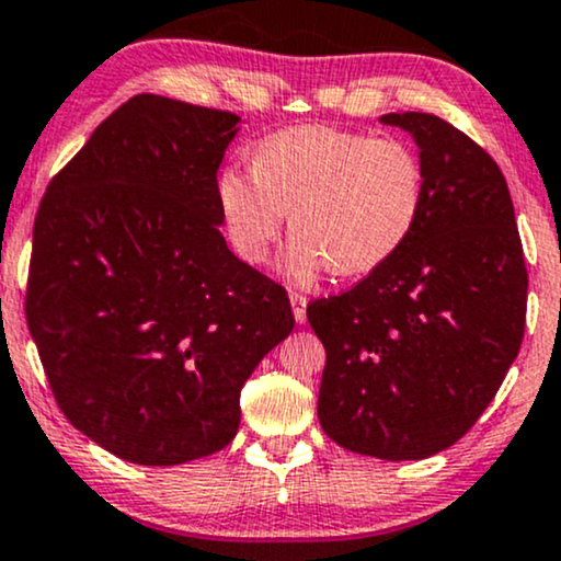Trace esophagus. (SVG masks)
<instances>
[{"label":"esophagus","mask_w":561,"mask_h":561,"mask_svg":"<svg viewBox=\"0 0 561 561\" xmlns=\"http://www.w3.org/2000/svg\"><path fill=\"white\" fill-rule=\"evenodd\" d=\"M289 302H293V313H295V321H298V324H306V306H308L306 295H300V293H293V295H289Z\"/></svg>","instance_id":"obj_1"}]
</instances>
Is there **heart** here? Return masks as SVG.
Wrapping results in <instances>:
<instances>
[{"label":"heart","mask_w":561,"mask_h":561,"mask_svg":"<svg viewBox=\"0 0 561 561\" xmlns=\"http://www.w3.org/2000/svg\"><path fill=\"white\" fill-rule=\"evenodd\" d=\"M216 197L242 261L266 259L289 214L300 237L289 272L300 279L321 268L362 276L396 259L420 227L427 176L403 139L308 124L261 139L253 173L221 171Z\"/></svg>","instance_id":"1"}]
</instances>
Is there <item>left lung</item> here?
<instances>
[{
  "label": "left lung",
  "instance_id": "1",
  "mask_svg": "<svg viewBox=\"0 0 561 561\" xmlns=\"http://www.w3.org/2000/svg\"><path fill=\"white\" fill-rule=\"evenodd\" d=\"M427 176L420 227L396 259L313 300L324 343L321 430L353 454L427 459L469 433L525 334L527 268L495 160L430 113H388Z\"/></svg>",
  "mask_w": 561,
  "mask_h": 561
}]
</instances>
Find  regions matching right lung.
I'll return each mask as SVG.
<instances>
[{"instance_id":"1","label":"right lung","mask_w":561,"mask_h":561,"mask_svg":"<svg viewBox=\"0 0 561 561\" xmlns=\"http://www.w3.org/2000/svg\"><path fill=\"white\" fill-rule=\"evenodd\" d=\"M240 115L137 94L38 205L25 319L76 430L173 467L229 446L240 390L293 332L285 287L221 234L216 173Z\"/></svg>"}]
</instances>
